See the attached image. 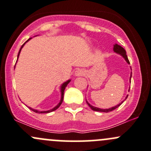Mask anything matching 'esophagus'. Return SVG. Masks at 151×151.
I'll return each instance as SVG.
<instances>
[{
  "mask_svg": "<svg viewBox=\"0 0 151 151\" xmlns=\"http://www.w3.org/2000/svg\"><path fill=\"white\" fill-rule=\"evenodd\" d=\"M85 74V71L82 69H78L75 71L74 73V76L75 77H80V76H83Z\"/></svg>",
  "mask_w": 151,
  "mask_h": 151,
  "instance_id": "1",
  "label": "esophagus"
}]
</instances>
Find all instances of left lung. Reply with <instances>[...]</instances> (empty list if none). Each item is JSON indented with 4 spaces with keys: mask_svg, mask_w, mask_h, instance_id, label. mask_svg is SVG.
Instances as JSON below:
<instances>
[{
    "mask_svg": "<svg viewBox=\"0 0 151 151\" xmlns=\"http://www.w3.org/2000/svg\"><path fill=\"white\" fill-rule=\"evenodd\" d=\"M113 51L115 52H116L117 54H119V55H121L122 56V57L123 58L125 59V60H126V61L128 63H129V59H128V57H127V55H126V50H125L124 49H123L122 47H121V46H120V45H117V44H115V45H114V47H113ZM131 69H132V68H131ZM131 78H132V73H131L130 79H129V80H130V82H131ZM127 97H128V96H126V99H125V100H126V99H127ZM125 100H124V101H125ZM123 101L122 102H121V103H120L119 104L116 105V106H112V107H110V108H109V109H100V108L96 107V106H92V105H91V104H90L88 102V101H87V100H86V102H87V104H88V106H89L90 107H91V109H93V110H94V111H97V112H111V111L114 110V109H116V108H118V106H119L120 105H121V104H122V103H123V101Z\"/></svg>",
    "mask_w": 151,
    "mask_h": 151,
    "instance_id": "obj_1",
    "label": "left lung"
}]
</instances>
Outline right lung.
Here are the masks:
<instances>
[{
    "label": "right lung",
    "mask_w": 151,
    "mask_h": 151,
    "mask_svg": "<svg viewBox=\"0 0 151 151\" xmlns=\"http://www.w3.org/2000/svg\"><path fill=\"white\" fill-rule=\"evenodd\" d=\"M32 39V38H30V39H28V40H27L26 42H25V43H24L23 45H22V47H21L20 50H19V53H18V55H17V60H18V58H19V53H20L21 50H22V48L24 47V45H25V44H26L27 42H28V41L30 40V39ZM17 62H16V63H17ZM14 68H15V66H14ZM70 82H71V80H67L66 82H65V83H63V84H62L61 85H60V94H61V97H60V102H59L58 104L56 105V106H55V107H53L52 109H50V110H47V111H39V110H37V109H33V108H31V107H29V106H28V108H29V109H31L32 111H33V112H36V113H49V112H52V111L56 110V109H57L58 108L59 106H60V105H61L62 102H63V96H64V91H65V88H66L67 85H68V83H70Z\"/></svg>",
    "instance_id": "obj_1"
}]
</instances>
